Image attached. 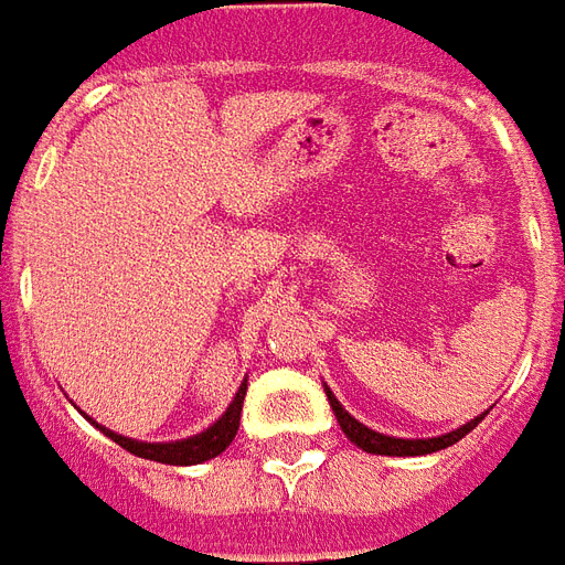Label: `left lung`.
Returning a JSON list of instances; mask_svg holds the SVG:
<instances>
[{
	"instance_id": "obj_1",
	"label": "left lung",
	"mask_w": 565,
	"mask_h": 565,
	"mask_svg": "<svg viewBox=\"0 0 565 565\" xmlns=\"http://www.w3.org/2000/svg\"><path fill=\"white\" fill-rule=\"evenodd\" d=\"M324 394H328V403H331L333 415H337V422H340V427H343V434L355 443L358 448H364V451H370V455H388V457H415V455H430V451H443V448L455 446L457 439H463V436L476 427V424L484 418L488 413H481L479 418H472V422H467L463 427H457V430H451V434L446 436H434V439H394V436H385V434H376V430H370V427H364L361 422H355L352 415L345 413L343 406H340V401L333 397L331 388H324Z\"/></svg>"
}]
</instances>
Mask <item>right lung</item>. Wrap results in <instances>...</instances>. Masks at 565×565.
<instances>
[{
	"mask_svg": "<svg viewBox=\"0 0 565 565\" xmlns=\"http://www.w3.org/2000/svg\"><path fill=\"white\" fill-rule=\"evenodd\" d=\"M243 397H246V382H243L237 394H234L232 406L225 409L220 422L207 427L204 434L189 436V439H180V443H138V439H129V436H117L105 430V436H110L117 446H122L131 455L143 457V460H156V463H171V467H189V463H201V460H210V457L222 455L225 448L232 446L234 434L241 427V409Z\"/></svg>",
	"mask_w": 565,
	"mask_h": 565,
	"instance_id": "1",
	"label": "right lung"
}]
</instances>
